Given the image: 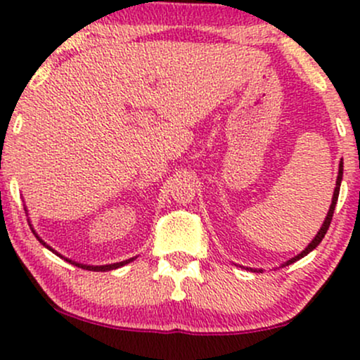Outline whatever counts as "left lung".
Wrapping results in <instances>:
<instances>
[{
	"label": "left lung",
	"instance_id": "8db88e82",
	"mask_svg": "<svg viewBox=\"0 0 360 360\" xmlns=\"http://www.w3.org/2000/svg\"><path fill=\"white\" fill-rule=\"evenodd\" d=\"M342 175H344V162H340V165H339V175H337V184H335V190H333L332 204H330V209H328V212H327V217H325V221H323V224H322V227H320V231L316 232V236H315V238H314V240H311V243L308 244V246L305 248V251H302V252H300L298 256L291 257V259L286 261V263L283 264V266H288V264H291V263H295V261L302 259L303 256H307L308 252H311V251H314V249H315L316 246H319L320 243H322V239L325 238V234H327L328 227H330V222H332V217H333V210H335L337 200H339V192H340ZM256 271H259V273H261V271H263V269H256Z\"/></svg>",
	"mask_w": 360,
	"mask_h": 360
}]
</instances>
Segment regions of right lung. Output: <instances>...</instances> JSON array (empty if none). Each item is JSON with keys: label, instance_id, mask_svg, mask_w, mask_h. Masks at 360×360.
Returning a JSON list of instances; mask_svg holds the SVG:
<instances>
[{"label": "right lung", "instance_id": "add662e5", "mask_svg": "<svg viewBox=\"0 0 360 360\" xmlns=\"http://www.w3.org/2000/svg\"><path fill=\"white\" fill-rule=\"evenodd\" d=\"M33 231V229H32ZM33 234H35V231H33ZM37 236V234H35ZM37 239L40 240L41 244H44V246L46 248V249H50V251L52 252H55L52 248L50 246H46V244L44 243V240H41L40 238H38L37 236ZM55 255L57 256H60L58 255V252H55ZM62 257V256H60ZM134 257H131V259H126V261H121V263H114V264H104V266H87V264H80V263H75V261H70V259H67L65 257V261H69V263H72V264H75V266H79V268H82V269H87V271H111V269H116V268H121V266H124V264H128V263H131V261H133Z\"/></svg>", "mask_w": 360, "mask_h": 360}]
</instances>
